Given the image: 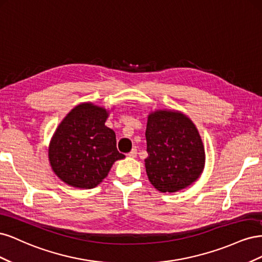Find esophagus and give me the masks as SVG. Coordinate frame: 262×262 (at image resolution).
Masks as SVG:
<instances>
[{
	"label": "esophagus",
	"instance_id": "obj_1",
	"mask_svg": "<svg viewBox=\"0 0 262 262\" xmlns=\"http://www.w3.org/2000/svg\"><path fill=\"white\" fill-rule=\"evenodd\" d=\"M137 155H138L137 148H132V149H131V152H129V153H128V156H129V157H131V158L137 157Z\"/></svg>",
	"mask_w": 262,
	"mask_h": 262
}]
</instances>
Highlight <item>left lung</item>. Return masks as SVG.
<instances>
[{"label":"left lung","mask_w":262,"mask_h":262,"mask_svg":"<svg viewBox=\"0 0 262 262\" xmlns=\"http://www.w3.org/2000/svg\"><path fill=\"white\" fill-rule=\"evenodd\" d=\"M145 138L147 178L158 191L177 192L199 179L205 150L189 117L173 109L154 110L147 117Z\"/></svg>","instance_id":"8db88e82"}]
</instances>
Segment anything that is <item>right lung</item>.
I'll list each match as a JSON object with an SVG mask.
<instances>
[{
    "label": "right lung",
    "mask_w": 262,
    "mask_h": 262,
    "mask_svg": "<svg viewBox=\"0 0 262 262\" xmlns=\"http://www.w3.org/2000/svg\"><path fill=\"white\" fill-rule=\"evenodd\" d=\"M110 110L91 101L75 106L55 129L48 148L52 171L77 189L98 186L116 161L123 160L116 133L105 125Z\"/></svg>",
    "instance_id": "add662e5"
}]
</instances>
